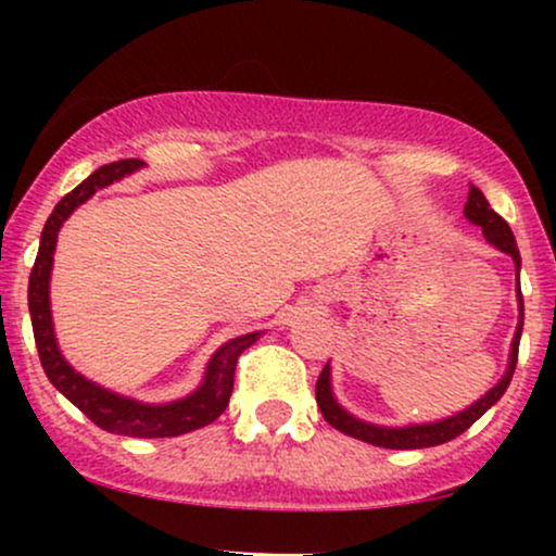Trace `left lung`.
<instances>
[{
	"label": "left lung",
	"mask_w": 556,
	"mask_h": 556,
	"mask_svg": "<svg viewBox=\"0 0 556 556\" xmlns=\"http://www.w3.org/2000/svg\"><path fill=\"white\" fill-rule=\"evenodd\" d=\"M465 216H468L473 225L483 229V238H486L491 245L500 248L502 253L513 256L515 266L520 271V253L518 245H515V235L509 229L507 222L502 219L494 208L489 206V201L483 198L481 190L476 185H470L468 193V203H465ZM518 303H520V321H518V331H515L513 340V353H509V366L507 374L502 376V381L496 384L491 392L483 394L481 400L473 402L468 410L457 413V416L439 420V424H420V426H407V429H384V426H374L366 424V420H358L350 416L348 410H342L337 405V400L331 397V384H329V363L324 366L321 376L316 381V402L321 407V416L329 426H334L337 431L348 433V437L361 439V442H368L374 446H384V450H424V446H437L444 442H452L455 437H460L463 431H468L470 426L476 424L483 413L494 405L496 400L507 392L509 381H513L515 366H518V348H520V334H522V292H520V282H518Z\"/></svg>",
	"instance_id": "1"
}]
</instances>
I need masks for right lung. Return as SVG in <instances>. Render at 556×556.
Wrapping results in <instances>:
<instances>
[{
    "mask_svg": "<svg viewBox=\"0 0 556 556\" xmlns=\"http://www.w3.org/2000/svg\"><path fill=\"white\" fill-rule=\"evenodd\" d=\"M138 167H143L140 159H119V162L104 164V167L96 169L88 180H83L78 188L70 190V193L56 203L54 212L49 214L41 232V245H38L36 264L34 269H30V324H34V337L43 374H47L49 381L78 407L83 416L91 418L99 429L138 439L180 437V433L203 429V426L214 424V420L225 413L235 384V366H238L242 350H248L258 340V331L235 337V340L222 344L214 353V358L208 361L206 379H203V384L198 387L190 397L169 402V405H143V402L106 392V389L88 381L86 376L73 371V366L62 358L60 348H56L52 311H49V274H52L56 232H60L62 222H65L83 201H88L96 190L119 180V177L130 175V172H136Z\"/></svg>",
    "mask_w": 556,
    "mask_h": 556,
    "instance_id": "add662e5",
    "label": "right lung"
}]
</instances>
